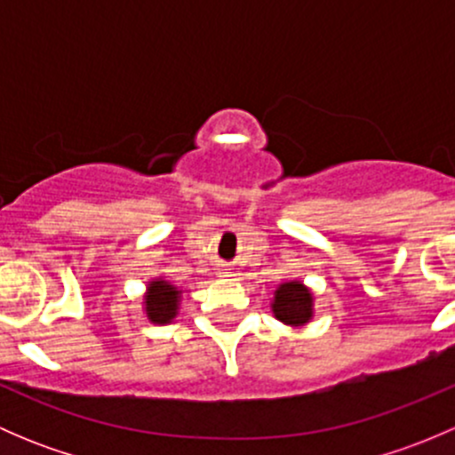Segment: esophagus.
<instances>
[{"label":"esophagus","mask_w":455,"mask_h":455,"mask_svg":"<svg viewBox=\"0 0 455 455\" xmlns=\"http://www.w3.org/2000/svg\"><path fill=\"white\" fill-rule=\"evenodd\" d=\"M218 277H231V268H218Z\"/></svg>","instance_id":"34e87169"}]
</instances>
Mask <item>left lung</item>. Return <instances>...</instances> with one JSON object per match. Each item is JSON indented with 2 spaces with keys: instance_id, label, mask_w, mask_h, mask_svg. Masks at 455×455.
Masks as SVG:
<instances>
[{
  "instance_id": "left-lung-1",
  "label": "left lung",
  "mask_w": 455,
  "mask_h": 455,
  "mask_svg": "<svg viewBox=\"0 0 455 455\" xmlns=\"http://www.w3.org/2000/svg\"><path fill=\"white\" fill-rule=\"evenodd\" d=\"M270 310L275 319L297 328V325H306L315 316V297L306 283L291 279L277 286L270 301Z\"/></svg>"
}]
</instances>
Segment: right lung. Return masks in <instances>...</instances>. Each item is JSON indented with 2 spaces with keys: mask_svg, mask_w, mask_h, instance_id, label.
<instances>
[{
  "mask_svg": "<svg viewBox=\"0 0 455 455\" xmlns=\"http://www.w3.org/2000/svg\"><path fill=\"white\" fill-rule=\"evenodd\" d=\"M180 297L182 291L178 286H173L172 282L163 277H156L147 283L145 299H142V306H145V315L151 323H172L178 316V310H180Z\"/></svg>",
  "mask_w": 455,
  "mask_h": 455,
  "instance_id": "obj_1",
  "label": "right lung"
}]
</instances>
